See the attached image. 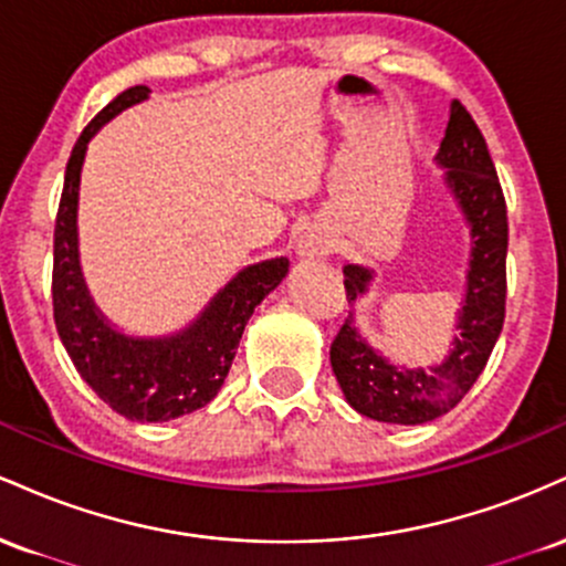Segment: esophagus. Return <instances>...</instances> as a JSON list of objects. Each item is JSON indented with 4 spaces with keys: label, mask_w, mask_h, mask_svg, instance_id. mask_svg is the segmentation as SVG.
<instances>
[{
    "label": "esophagus",
    "mask_w": 566,
    "mask_h": 566,
    "mask_svg": "<svg viewBox=\"0 0 566 566\" xmlns=\"http://www.w3.org/2000/svg\"><path fill=\"white\" fill-rule=\"evenodd\" d=\"M329 252H333L329 239L322 237V233H316V231L303 233L301 242H297V247H295V255L301 258V261H319V258H327Z\"/></svg>",
    "instance_id": "esophagus-1"
}]
</instances>
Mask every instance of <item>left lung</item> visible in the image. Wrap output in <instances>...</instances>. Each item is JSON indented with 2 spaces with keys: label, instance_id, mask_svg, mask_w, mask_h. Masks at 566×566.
I'll return each mask as SVG.
<instances>
[{
  "label": "left lung",
  "instance_id": "left-lung-1",
  "mask_svg": "<svg viewBox=\"0 0 566 566\" xmlns=\"http://www.w3.org/2000/svg\"><path fill=\"white\" fill-rule=\"evenodd\" d=\"M437 165L444 170V186L450 188L471 237L465 292L458 308L450 354L428 369L396 365L369 346L367 337H361L354 311H348V319L329 348L333 373L346 401L378 423L420 426L450 412L482 375L503 329L509 252L505 199L482 129L460 101H452L450 106ZM343 276L354 308L359 297L369 292L375 271L346 263Z\"/></svg>",
  "mask_w": 566,
  "mask_h": 566
}]
</instances>
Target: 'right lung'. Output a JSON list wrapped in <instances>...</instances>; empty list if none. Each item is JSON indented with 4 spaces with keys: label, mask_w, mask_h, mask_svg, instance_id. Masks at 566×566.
Here are the masks:
<instances>
[{
    "label": "right lung",
    "mask_w": 566,
    "mask_h": 566,
    "mask_svg": "<svg viewBox=\"0 0 566 566\" xmlns=\"http://www.w3.org/2000/svg\"><path fill=\"white\" fill-rule=\"evenodd\" d=\"M151 90L135 84L108 103L84 127L66 165L55 220L53 311L55 327L76 373L114 412L138 423H165L216 399L229 375L252 311L287 276V258L252 263L239 271L193 322L170 335H127L97 308L80 263V180L87 143L125 108L143 103Z\"/></svg>",
    "instance_id": "1"
}]
</instances>
